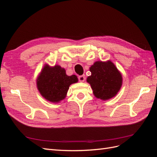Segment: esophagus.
I'll return each instance as SVG.
<instances>
[{"instance_id":"obj_1","label":"esophagus","mask_w":157,"mask_h":157,"mask_svg":"<svg viewBox=\"0 0 157 157\" xmlns=\"http://www.w3.org/2000/svg\"><path fill=\"white\" fill-rule=\"evenodd\" d=\"M78 80L80 82H84L85 80V76L84 75H80L78 77Z\"/></svg>"}]
</instances>
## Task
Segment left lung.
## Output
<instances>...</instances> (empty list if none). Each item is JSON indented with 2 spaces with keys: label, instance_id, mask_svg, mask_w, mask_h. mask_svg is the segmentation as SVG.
<instances>
[{
  "label": "left lung",
  "instance_id": "left-lung-1",
  "mask_svg": "<svg viewBox=\"0 0 157 157\" xmlns=\"http://www.w3.org/2000/svg\"><path fill=\"white\" fill-rule=\"evenodd\" d=\"M90 71L91 75L86 80L95 96L107 100L116 96L121 88L122 77L115 64L111 61H96Z\"/></svg>",
  "mask_w": 157,
  "mask_h": 157
}]
</instances>
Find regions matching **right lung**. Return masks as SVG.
Wrapping results in <instances>:
<instances>
[{"instance_id":"obj_1","label":"right lung","mask_w":157,"mask_h":157,"mask_svg":"<svg viewBox=\"0 0 157 157\" xmlns=\"http://www.w3.org/2000/svg\"><path fill=\"white\" fill-rule=\"evenodd\" d=\"M78 82L76 75L67 76L59 65H45L36 79L37 88L42 96L52 103H58L66 97L71 84Z\"/></svg>"}]
</instances>
